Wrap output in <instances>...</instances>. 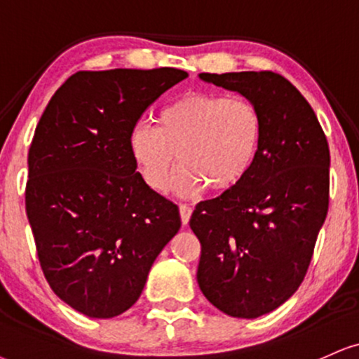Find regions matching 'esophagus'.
I'll list each match as a JSON object with an SVG mask.
<instances>
[{"instance_id": "1", "label": "esophagus", "mask_w": 359, "mask_h": 359, "mask_svg": "<svg viewBox=\"0 0 359 359\" xmlns=\"http://www.w3.org/2000/svg\"><path fill=\"white\" fill-rule=\"evenodd\" d=\"M191 213H193L191 208H189L188 205H181V206H180L181 223H183V224H188V223H189V218H191Z\"/></svg>"}]
</instances>
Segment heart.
I'll return each instance as SVG.
<instances>
[{
  "instance_id": "heart-1",
  "label": "heart",
  "mask_w": 359,
  "mask_h": 359,
  "mask_svg": "<svg viewBox=\"0 0 359 359\" xmlns=\"http://www.w3.org/2000/svg\"><path fill=\"white\" fill-rule=\"evenodd\" d=\"M263 143V118L253 103L218 93H188L159 111L158 125L138 121L130 131V153L154 191L172 188L191 196L205 188L228 191L251 171Z\"/></svg>"
}]
</instances>
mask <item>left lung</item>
I'll use <instances>...</instances> for the list:
<instances>
[{"label":"left lung","instance_id":"1","mask_svg":"<svg viewBox=\"0 0 359 359\" xmlns=\"http://www.w3.org/2000/svg\"><path fill=\"white\" fill-rule=\"evenodd\" d=\"M200 78L236 91L263 118L251 171L218 198L201 201L189 226L201 243L198 285L219 311L263 316L298 290L330 203V148L315 111L273 72Z\"/></svg>","mask_w":359,"mask_h":359}]
</instances>
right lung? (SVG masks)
Here are the masks:
<instances>
[{"label": "right lung", "mask_w": 359, "mask_h": 359, "mask_svg": "<svg viewBox=\"0 0 359 359\" xmlns=\"http://www.w3.org/2000/svg\"><path fill=\"white\" fill-rule=\"evenodd\" d=\"M176 68L78 72L41 114L28 153V215L44 278L90 318L138 302L149 269L181 226L175 203L136 171L130 131Z\"/></svg>", "instance_id": "add662e5"}]
</instances>
